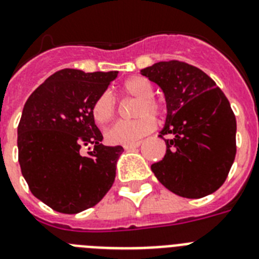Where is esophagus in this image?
I'll use <instances>...</instances> for the list:
<instances>
[{
  "mask_svg": "<svg viewBox=\"0 0 259 259\" xmlns=\"http://www.w3.org/2000/svg\"><path fill=\"white\" fill-rule=\"evenodd\" d=\"M141 146V142H136V143H132V145H125L123 146V149L125 150H133V149H137V147Z\"/></svg>",
  "mask_w": 259,
  "mask_h": 259,
  "instance_id": "1",
  "label": "esophagus"
}]
</instances>
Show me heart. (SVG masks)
<instances>
[{
	"mask_svg": "<svg viewBox=\"0 0 259 259\" xmlns=\"http://www.w3.org/2000/svg\"><path fill=\"white\" fill-rule=\"evenodd\" d=\"M126 97L137 99L134 105V116L137 118L130 121H118L105 132L106 141L112 145H132L140 141L142 137L151 133L155 127V118L164 114V105L160 100L153 96L154 87L149 79L143 76H133L126 80L121 87ZM116 99L109 91L101 93L93 103L92 116L97 123L109 122L116 116Z\"/></svg>",
	"mask_w": 259,
	"mask_h": 259,
	"instance_id": "b5f03b06",
	"label": "heart"
}]
</instances>
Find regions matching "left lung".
<instances>
[{"label": "left lung", "instance_id": "1", "mask_svg": "<svg viewBox=\"0 0 259 259\" xmlns=\"http://www.w3.org/2000/svg\"><path fill=\"white\" fill-rule=\"evenodd\" d=\"M162 88L167 104L163 159L151 164L156 179L187 199L213 193L227 180L236 158V116L216 82L179 60L141 69ZM164 135H168L167 140Z\"/></svg>", "mask_w": 259, "mask_h": 259}]
</instances>
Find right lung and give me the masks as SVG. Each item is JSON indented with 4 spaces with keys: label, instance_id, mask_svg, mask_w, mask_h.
Instances as JSON below:
<instances>
[{
    "label": "right lung",
    "instance_id": "right-lung-1",
    "mask_svg": "<svg viewBox=\"0 0 259 259\" xmlns=\"http://www.w3.org/2000/svg\"><path fill=\"white\" fill-rule=\"evenodd\" d=\"M117 71L60 69L26 101L18 125V160L36 199L56 212L79 213L106 195L123 149L104 146L92 106ZM94 150L82 156L81 149Z\"/></svg>",
    "mask_w": 259,
    "mask_h": 259
}]
</instances>
